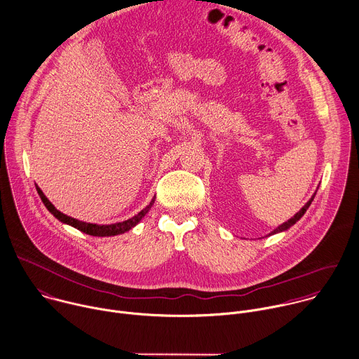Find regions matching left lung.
Masks as SVG:
<instances>
[{
  "mask_svg": "<svg viewBox=\"0 0 359 359\" xmlns=\"http://www.w3.org/2000/svg\"><path fill=\"white\" fill-rule=\"evenodd\" d=\"M316 193H317V191H316ZM316 193H314V194L311 196V198H310V200H309V201H307V203H306V204H304V205L300 208V211H299V212H296V214H294V215H293L290 219H287L286 222H283V224H280L279 226H276V228H275L272 232H269L266 236H269V235H273V233H278V232H283V231L289 229L292 225H294V224H296V222H297V221H299V219H300V218L304 215V212L307 211V208L310 207L311 201L314 200V196H316Z\"/></svg>",
  "mask_w": 359,
  "mask_h": 359,
  "instance_id": "obj_1",
  "label": "left lung"
}]
</instances>
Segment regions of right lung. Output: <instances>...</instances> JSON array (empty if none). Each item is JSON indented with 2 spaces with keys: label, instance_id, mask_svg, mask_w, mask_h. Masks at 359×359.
<instances>
[{
  "label": "right lung",
  "instance_id": "right-lung-1",
  "mask_svg": "<svg viewBox=\"0 0 359 359\" xmlns=\"http://www.w3.org/2000/svg\"><path fill=\"white\" fill-rule=\"evenodd\" d=\"M36 190H38V194H39L42 203L45 204V207H46L59 221H62L63 224L72 225V226L77 228L79 231L86 232V233L93 235V236H112V235H119V233H124V232L130 231L131 228H134V226L145 217V214L151 210V207H152L154 203H155V197H154V198L151 200V203H149L144 210H141L137 215H134L133 218H128V219H126V221H123V222H115V224H108V225H98V224H90V222H84V221L76 219V218H72V217H69V215L60 212V211L48 200V197L43 194V191H42L39 187H36Z\"/></svg>",
  "mask_w": 359,
  "mask_h": 359
}]
</instances>
